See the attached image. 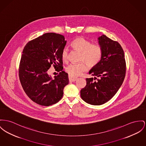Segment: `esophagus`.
Returning a JSON list of instances; mask_svg holds the SVG:
<instances>
[{
    "label": "esophagus",
    "mask_w": 146,
    "mask_h": 146,
    "mask_svg": "<svg viewBox=\"0 0 146 146\" xmlns=\"http://www.w3.org/2000/svg\"><path fill=\"white\" fill-rule=\"evenodd\" d=\"M76 79H77V77H74V76H72L71 75H68V80L70 81L74 82V81H76Z\"/></svg>",
    "instance_id": "obj_1"
}]
</instances>
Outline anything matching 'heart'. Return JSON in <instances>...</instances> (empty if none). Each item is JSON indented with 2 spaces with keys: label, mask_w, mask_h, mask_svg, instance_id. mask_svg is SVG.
Returning a JSON list of instances; mask_svg holds the SVG:
<instances>
[{
  "label": "heart",
  "mask_w": 146,
  "mask_h": 146,
  "mask_svg": "<svg viewBox=\"0 0 146 146\" xmlns=\"http://www.w3.org/2000/svg\"><path fill=\"white\" fill-rule=\"evenodd\" d=\"M71 47L80 52L79 60L82 61L78 64H71L65 68L66 71L72 76H76L88 70V65L91 68L95 67L101 61L103 50L98 44L92 43L83 37H78L72 41ZM61 58L64 62H68V50L64 48L62 51Z\"/></svg>",
  "instance_id": "b5f03b06"
}]
</instances>
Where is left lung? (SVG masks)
I'll list each match as a JSON object with an SVG mask.
<instances>
[{
  "label": "left lung",
  "instance_id": "1",
  "mask_svg": "<svg viewBox=\"0 0 146 146\" xmlns=\"http://www.w3.org/2000/svg\"><path fill=\"white\" fill-rule=\"evenodd\" d=\"M98 39L103 50L102 59L89 71L95 78H87L86 86L80 91L82 99L92 105H102L113 97L122 85L126 71L121 45L105 35Z\"/></svg>",
  "mask_w": 146,
  "mask_h": 146
}]
</instances>
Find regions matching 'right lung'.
Masks as SVG:
<instances>
[{"instance_id":"obj_1","label":"right lung","mask_w":146,"mask_h":146,"mask_svg":"<svg viewBox=\"0 0 146 146\" xmlns=\"http://www.w3.org/2000/svg\"><path fill=\"white\" fill-rule=\"evenodd\" d=\"M66 44L63 35L48 33L29 41L23 51L19 76L21 85L30 98L37 104L49 106L58 102L69 82L62 71L61 53ZM60 72L54 79L47 74L51 65Z\"/></svg>"}]
</instances>
